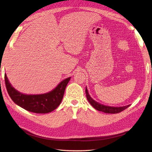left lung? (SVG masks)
Masks as SVG:
<instances>
[{"mask_svg":"<svg viewBox=\"0 0 152 152\" xmlns=\"http://www.w3.org/2000/svg\"><path fill=\"white\" fill-rule=\"evenodd\" d=\"M86 97L88 102L90 103V104L93 106V107L96 109L98 111L103 112L104 113H118L119 112H121L123 110L126 109L129 107L130 104L124 106V107H108V106L103 105L102 104H100L98 102H95V101L92 99L90 95L89 94L88 91H87V87H86Z\"/></svg>","mask_w":152,"mask_h":152,"instance_id":"1","label":"left lung"}]
</instances>
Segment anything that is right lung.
<instances>
[{"label":"right lung","mask_w":152,"mask_h":152,"mask_svg":"<svg viewBox=\"0 0 152 152\" xmlns=\"http://www.w3.org/2000/svg\"><path fill=\"white\" fill-rule=\"evenodd\" d=\"M4 79L7 93L16 104L31 112L47 113L53 111L60 104L70 77L61 82L56 88L49 93L37 95L20 93L11 85L6 74H5Z\"/></svg>","instance_id":"1"}]
</instances>
